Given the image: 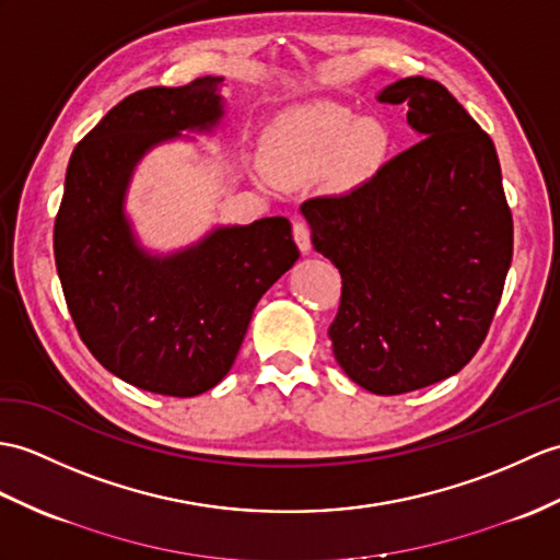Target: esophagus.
Instances as JSON below:
<instances>
[{"instance_id":"1","label":"esophagus","mask_w":560,"mask_h":560,"mask_svg":"<svg viewBox=\"0 0 560 560\" xmlns=\"http://www.w3.org/2000/svg\"><path fill=\"white\" fill-rule=\"evenodd\" d=\"M293 238L298 243V248H301V253H310L312 250V241H310V226L305 224V221H293Z\"/></svg>"}]
</instances>
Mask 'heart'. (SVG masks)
Here are the masks:
<instances>
[{
  "label": "heart",
  "mask_w": 560,
  "mask_h": 560,
  "mask_svg": "<svg viewBox=\"0 0 560 560\" xmlns=\"http://www.w3.org/2000/svg\"><path fill=\"white\" fill-rule=\"evenodd\" d=\"M392 148L388 128L376 119H358L341 104L319 102L298 107L271 126L265 164L277 184H295L334 162L346 174H370Z\"/></svg>",
  "instance_id": "heart-1"
}]
</instances>
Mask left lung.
Listing matches in <instances>:
<instances>
[{
  "label": "left lung",
  "instance_id": "8db88e82",
  "mask_svg": "<svg viewBox=\"0 0 560 560\" xmlns=\"http://www.w3.org/2000/svg\"><path fill=\"white\" fill-rule=\"evenodd\" d=\"M422 140L343 195L301 205L312 245L341 271L336 362L376 396L460 372L487 339L513 257L491 138L422 75L382 90Z\"/></svg>",
  "mask_w": 560,
  "mask_h": 560
}]
</instances>
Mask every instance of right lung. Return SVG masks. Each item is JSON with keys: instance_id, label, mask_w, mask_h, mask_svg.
<instances>
[{"instance_id": "1", "label": "right lung", "mask_w": 560, "mask_h": 560, "mask_svg": "<svg viewBox=\"0 0 560 560\" xmlns=\"http://www.w3.org/2000/svg\"><path fill=\"white\" fill-rule=\"evenodd\" d=\"M205 75L128 95L78 142L55 221L59 281L78 334L104 370L142 392L190 398L231 370L259 298L301 257L285 217L219 226L172 255L142 250L124 212L145 152L224 116Z\"/></svg>"}]
</instances>
